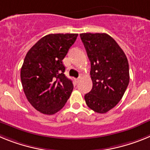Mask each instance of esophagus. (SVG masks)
Here are the masks:
<instances>
[{
  "label": "esophagus",
  "mask_w": 150,
  "mask_h": 150,
  "mask_svg": "<svg viewBox=\"0 0 150 150\" xmlns=\"http://www.w3.org/2000/svg\"><path fill=\"white\" fill-rule=\"evenodd\" d=\"M80 80H81V77H79V78H78V79H75V81H76V82L78 83V82H79V81H80Z\"/></svg>",
  "instance_id": "esophagus-1"
}]
</instances>
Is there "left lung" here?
I'll list each match as a JSON object with an SVG mask.
<instances>
[{"mask_svg":"<svg viewBox=\"0 0 150 150\" xmlns=\"http://www.w3.org/2000/svg\"><path fill=\"white\" fill-rule=\"evenodd\" d=\"M91 62L93 88L84 95L88 107L106 113L116 106L129 84L126 55L114 39L106 33L80 34Z\"/></svg>","mask_w":150,"mask_h":150,"instance_id":"obj_1","label":"left lung"}]
</instances>
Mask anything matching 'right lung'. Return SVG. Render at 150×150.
<instances>
[{
    "mask_svg": "<svg viewBox=\"0 0 150 150\" xmlns=\"http://www.w3.org/2000/svg\"><path fill=\"white\" fill-rule=\"evenodd\" d=\"M78 34H50L28 51L21 68V81L27 100L43 114L59 112L69 98L73 84L65 75L62 59Z\"/></svg>",
    "mask_w": 150,
    "mask_h": 150,
    "instance_id": "1",
    "label": "right lung"
}]
</instances>
